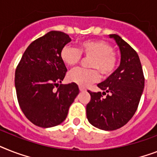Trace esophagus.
<instances>
[{
	"instance_id": "esophagus-1",
	"label": "esophagus",
	"mask_w": 157,
	"mask_h": 157,
	"mask_svg": "<svg viewBox=\"0 0 157 157\" xmlns=\"http://www.w3.org/2000/svg\"><path fill=\"white\" fill-rule=\"evenodd\" d=\"M79 90H80V91H81V92L86 91V89L84 87H81V86H79Z\"/></svg>"
}]
</instances>
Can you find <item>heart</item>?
Wrapping results in <instances>:
<instances>
[{"mask_svg":"<svg viewBox=\"0 0 157 157\" xmlns=\"http://www.w3.org/2000/svg\"><path fill=\"white\" fill-rule=\"evenodd\" d=\"M61 60L68 67H74L81 59V56L90 58L88 67L77 68L70 72L67 78L81 87H88L99 80L100 72L103 77H109L114 72L118 63L117 54L110 43L101 39H90L80 42L77 48L64 46L61 48Z\"/></svg>","mask_w":157,"mask_h":157,"instance_id":"1","label":"heart"}]
</instances>
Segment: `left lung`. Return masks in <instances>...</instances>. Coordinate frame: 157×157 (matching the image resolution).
Masks as SVG:
<instances>
[{
	"instance_id": "left-lung-1",
	"label": "left lung",
	"mask_w": 157,
	"mask_h": 157,
	"mask_svg": "<svg viewBox=\"0 0 157 157\" xmlns=\"http://www.w3.org/2000/svg\"><path fill=\"white\" fill-rule=\"evenodd\" d=\"M121 52L119 67L98 87L103 90H88L91 100L86 105V116L93 126L105 131L123 127L138 108L144 88V76L137 52L118 34H110ZM103 95H106L105 98Z\"/></svg>"
}]
</instances>
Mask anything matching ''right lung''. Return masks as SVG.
Instances as JSON below:
<instances>
[{
	"label": "right lung",
	"instance_id": "add662e5",
	"mask_svg": "<svg viewBox=\"0 0 157 157\" xmlns=\"http://www.w3.org/2000/svg\"><path fill=\"white\" fill-rule=\"evenodd\" d=\"M70 41L65 33L50 31L30 43L17 66L14 83L18 104L25 117L38 127L63 123L79 94L76 83L60 84L67 68L59 53Z\"/></svg>",
	"mask_w": 157,
	"mask_h": 157
}]
</instances>
